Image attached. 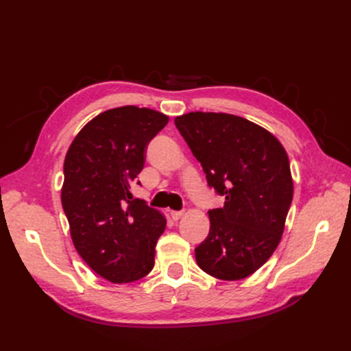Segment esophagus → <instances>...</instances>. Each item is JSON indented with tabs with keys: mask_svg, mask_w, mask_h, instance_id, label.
Here are the masks:
<instances>
[{
	"mask_svg": "<svg viewBox=\"0 0 351 351\" xmlns=\"http://www.w3.org/2000/svg\"><path fill=\"white\" fill-rule=\"evenodd\" d=\"M183 215H184L183 210H171V218H173L174 221H178Z\"/></svg>",
	"mask_w": 351,
	"mask_h": 351,
	"instance_id": "1",
	"label": "esophagus"
}]
</instances>
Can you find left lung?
Listing matches in <instances>:
<instances>
[{"instance_id": "left-lung-1", "label": "left lung", "mask_w": 351, "mask_h": 351, "mask_svg": "<svg viewBox=\"0 0 351 351\" xmlns=\"http://www.w3.org/2000/svg\"><path fill=\"white\" fill-rule=\"evenodd\" d=\"M174 121L208 184L226 196L208 212L209 234L195 249L199 268L224 281L246 278L281 241L294 192L289 155L271 132L239 115L196 111Z\"/></svg>"}]
</instances>
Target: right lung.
<instances>
[{"label":"right lung","instance_id":"add662e5","mask_svg":"<svg viewBox=\"0 0 351 351\" xmlns=\"http://www.w3.org/2000/svg\"><path fill=\"white\" fill-rule=\"evenodd\" d=\"M168 115L134 105L111 108L83 125L64 159L61 204L74 247L88 267L117 284L146 277L165 230L161 212L132 200L146 146Z\"/></svg>","mask_w":351,"mask_h":351}]
</instances>
